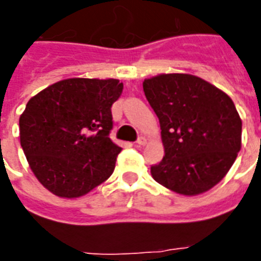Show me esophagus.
<instances>
[{"label": "esophagus", "mask_w": 261, "mask_h": 261, "mask_svg": "<svg viewBox=\"0 0 261 261\" xmlns=\"http://www.w3.org/2000/svg\"><path fill=\"white\" fill-rule=\"evenodd\" d=\"M137 146H145L146 145V138L145 137H139L138 141H137Z\"/></svg>", "instance_id": "34e87169"}]
</instances>
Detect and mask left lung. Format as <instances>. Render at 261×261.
Returning a JSON list of instances; mask_svg holds the SVG:
<instances>
[{
  "label": "left lung",
  "instance_id": "obj_1",
  "mask_svg": "<svg viewBox=\"0 0 261 261\" xmlns=\"http://www.w3.org/2000/svg\"><path fill=\"white\" fill-rule=\"evenodd\" d=\"M147 101L159 116L163 161L150 168L155 181L176 194L211 190L234 164L243 122L225 92L186 73L143 81Z\"/></svg>",
  "mask_w": 261,
  "mask_h": 261
}]
</instances>
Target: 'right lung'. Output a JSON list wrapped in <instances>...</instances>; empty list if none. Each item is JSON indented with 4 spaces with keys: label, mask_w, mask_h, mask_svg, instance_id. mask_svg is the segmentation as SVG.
Wrapping results in <instances>:
<instances>
[{
    "label": "right lung",
    "mask_w": 261,
    "mask_h": 261,
    "mask_svg": "<svg viewBox=\"0 0 261 261\" xmlns=\"http://www.w3.org/2000/svg\"><path fill=\"white\" fill-rule=\"evenodd\" d=\"M122 92L115 79H67L27 102L20 143L31 171L51 194L80 198L112 174L122 147L110 138L111 107Z\"/></svg>",
    "instance_id": "right-lung-1"
}]
</instances>
